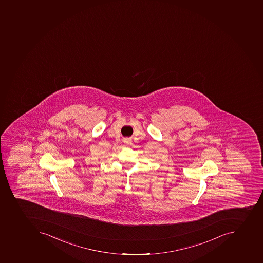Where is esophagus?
<instances>
[{"mask_svg": "<svg viewBox=\"0 0 263 263\" xmlns=\"http://www.w3.org/2000/svg\"><path fill=\"white\" fill-rule=\"evenodd\" d=\"M123 142H124L125 144H126V145H130V139L128 138L124 139V141H123Z\"/></svg>", "mask_w": 263, "mask_h": 263, "instance_id": "1", "label": "esophagus"}]
</instances>
